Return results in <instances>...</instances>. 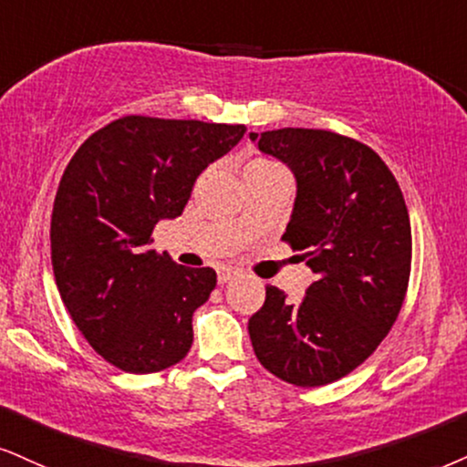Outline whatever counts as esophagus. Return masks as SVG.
Listing matches in <instances>:
<instances>
[{
	"label": "esophagus",
	"instance_id": "esophagus-1",
	"mask_svg": "<svg viewBox=\"0 0 467 467\" xmlns=\"http://www.w3.org/2000/svg\"><path fill=\"white\" fill-rule=\"evenodd\" d=\"M235 277H238L235 270H221V273H218V284H229V281H234Z\"/></svg>",
	"mask_w": 467,
	"mask_h": 467
}]
</instances>
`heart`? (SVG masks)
<instances>
[{"mask_svg": "<svg viewBox=\"0 0 467 467\" xmlns=\"http://www.w3.org/2000/svg\"><path fill=\"white\" fill-rule=\"evenodd\" d=\"M273 177H284V180H290L285 166L275 162V160H253V162L246 164L244 169V182L253 180H273Z\"/></svg>", "mask_w": 467, "mask_h": 467, "instance_id": "heart-1", "label": "heart"}]
</instances>
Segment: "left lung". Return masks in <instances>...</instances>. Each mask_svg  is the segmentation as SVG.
<instances>
[{
  "label": "left lung",
  "instance_id": "8db88e82",
  "mask_svg": "<svg viewBox=\"0 0 467 467\" xmlns=\"http://www.w3.org/2000/svg\"><path fill=\"white\" fill-rule=\"evenodd\" d=\"M287 164L296 199L284 240L316 281L292 305L275 285L249 318L260 364L281 381L318 388L347 377L399 318L411 273V224L400 186L364 142L327 130L255 134Z\"/></svg>",
  "mask_w": 467,
  "mask_h": 467
}]
</instances>
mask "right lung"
Masks as SVG:
<instances>
[{
    "label": "right lung",
    "instance_id": "add662e5",
    "mask_svg": "<svg viewBox=\"0 0 467 467\" xmlns=\"http://www.w3.org/2000/svg\"><path fill=\"white\" fill-rule=\"evenodd\" d=\"M244 131L131 114L86 138L65 169L51 212L56 285L75 327L119 370L160 372L192 347V314L216 273L180 266L149 244Z\"/></svg>",
    "mask_w": 467,
    "mask_h": 467
}]
</instances>
